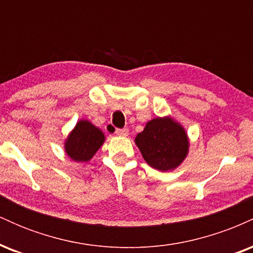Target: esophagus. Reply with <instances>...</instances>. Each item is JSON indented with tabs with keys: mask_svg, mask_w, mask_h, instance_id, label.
Here are the masks:
<instances>
[{
	"mask_svg": "<svg viewBox=\"0 0 253 253\" xmlns=\"http://www.w3.org/2000/svg\"><path fill=\"white\" fill-rule=\"evenodd\" d=\"M115 134L119 136H127L128 135V129L127 128H119L115 130Z\"/></svg>",
	"mask_w": 253,
	"mask_h": 253,
	"instance_id": "obj_1",
	"label": "esophagus"
}]
</instances>
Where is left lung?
Masks as SVG:
<instances>
[{"label": "left lung", "instance_id": "1", "mask_svg": "<svg viewBox=\"0 0 253 253\" xmlns=\"http://www.w3.org/2000/svg\"><path fill=\"white\" fill-rule=\"evenodd\" d=\"M134 143L147 164L159 171L175 170L189 153V136L178 121L170 115L147 121Z\"/></svg>", "mask_w": 253, "mask_h": 253}]
</instances>
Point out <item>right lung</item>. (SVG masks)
Instances as JSON below:
<instances>
[{"instance_id":"add662e5","label":"right lung","mask_w":253,"mask_h":253,"mask_svg":"<svg viewBox=\"0 0 253 253\" xmlns=\"http://www.w3.org/2000/svg\"><path fill=\"white\" fill-rule=\"evenodd\" d=\"M104 140L102 130L86 119H81L64 140V151L71 161L85 163L95 156Z\"/></svg>"}]
</instances>
